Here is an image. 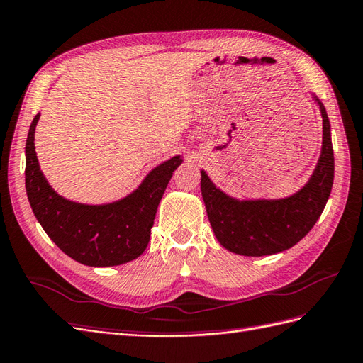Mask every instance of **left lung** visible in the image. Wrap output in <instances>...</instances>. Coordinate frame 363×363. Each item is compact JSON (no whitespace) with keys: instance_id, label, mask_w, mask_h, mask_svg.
Instances as JSON below:
<instances>
[{"instance_id":"left-lung-1","label":"left lung","mask_w":363,"mask_h":363,"mask_svg":"<svg viewBox=\"0 0 363 363\" xmlns=\"http://www.w3.org/2000/svg\"><path fill=\"white\" fill-rule=\"evenodd\" d=\"M322 153L310 182L294 196L279 201L228 198L201 172V191L210 225L222 247L242 256H267L296 245L314 227L327 203L334 179L330 121L322 102Z\"/></svg>"}]
</instances>
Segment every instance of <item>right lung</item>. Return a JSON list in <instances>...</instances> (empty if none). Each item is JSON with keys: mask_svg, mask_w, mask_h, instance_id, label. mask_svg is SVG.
I'll use <instances>...</instances> for the list:
<instances>
[{"mask_svg": "<svg viewBox=\"0 0 363 363\" xmlns=\"http://www.w3.org/2000/svg\"><path fill=\"white\" fill-rule=\"evenodd\" d=\"M32 121L26 141V191L36 219L64 253L90 267H113L144 253L167 184L182 162L174 156L157 165L139 189L108 206H82L61 198L40 170Z\"/></svg>", "mask_w": 363, "mask_h": 363, "instance_id": "add662e5", "label": "right lung"}]
</instances>
